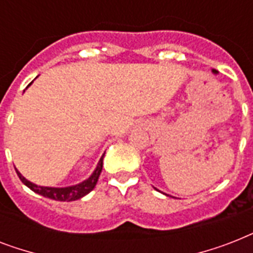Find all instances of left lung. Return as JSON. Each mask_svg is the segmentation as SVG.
<instances>
[{
  "instance_id": "obj_1",
  "label": "left lung",
  "mask_w": 253,
  "mask_h": 253,
  "mask_svg": "<svg viewBox=\"0 0 253 253\" xmlns=\"http://www.w3.org/2000/svg\"><path fill=\"white\" fill-rule=\"evenodd\" d=\"M214 72H216V71H214Z\"/></svg>"
}]
</instances>
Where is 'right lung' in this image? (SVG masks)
<instances>
[{
    "instance_id": "1",
    "label": "right lung",
    "mask_w": 253,
    "mask_h": 253,
    "mask_svg": "<svg viewBox=\"0 0 253 253\" xmlns=\"http://www.w3.org/2000/svg\"><path fill=\"white\" fill-rule=\"evenodd\" d=\"M105 156V155H103ZM103 156L99 160L98 166L95 168V170L93 172L87 180H85L84 182H81L79 185H75V186H68V188H48V186H38V185L30 182L29 180H26L25 177L22 176L21 173L18 172L17 169V174L19 177V180L26 185L29 186L33 192L41 194V196L45 197V198H51V200L55 201H76L80 200L81 197L86 196L87 193H90L93 189H94L97 181H98V177L101 174V170H102V160Z\"/></svg>"
}]
</instances>
